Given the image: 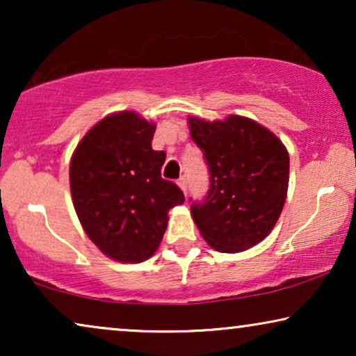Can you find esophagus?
<instances>
[{"instance_id":"obj_1","label":"esophagus","mask_w":356,"mask_h":356,"mask_svg":"<svg viewBox=\"0 0 356 356\" xmlns=\"http://www.w3.org/2000/svg\"><path fill=\"white\" fill-rule=\"evenodd\" d=\"M177 183H178V186H179V188H181V191H183L184 194H186V179H184V178L181 177V178H179V179H178V181H177Z\"/></svg>"}]
</instances>
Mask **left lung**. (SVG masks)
Listing matches in <instances>:
<instances>
[{
  "label": "left lung",
  "mask_w": 356,
  "mask_h": 356,
  "mask_svg": "<svg viewBox=\"0 0 356 356\" xmlns=\"http://www.w3.org/2000/svg\"><path fill=\"white\" fill-rule=\"evenodd\" d=\"M188 123L211 173L207 196L191 204L193 220L213 250H250L269 235L284 209L289 152L274 133L245 116L212 123L191 116Z\"/></svg>",
  "instance_id": "obj_1"
}]
</instances>
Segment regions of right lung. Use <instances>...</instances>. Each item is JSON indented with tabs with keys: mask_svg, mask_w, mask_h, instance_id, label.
Returning a JSON list of instances; mask_svg holds the SVG:
<instances>
[{
	"mask_svg": "<svg viewBox=\"0 0 356 356\" xmlns=\"http://www.w3.org/2000/svg\"><path fill=\"white\" fill-rule=\"evenodd\" d=\"M155 124L134 111L99 121L71 159L72 204L94 245L111 259L143 262L157 251L168 211L184 202L162 178L163 150L152 149Z\"/></svg>",
	"mask_w": 356,
	"mask_h": 356,
	"instance_id": "add662e5",
	"label": "right lung"
}]
</instances>
